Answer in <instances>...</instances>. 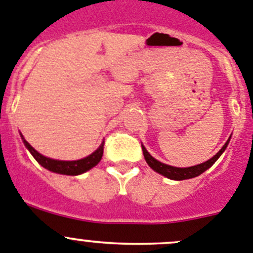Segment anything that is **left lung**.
Here are the masks:
<instances>
[{
  "mask_svg": "<svg viewBox=\"0 0 253 253\" xmlns=\"http://www.w3.org/2000/svg\"><path fill=\"white\" fill-rule=\"evenodd\" d=\"M228 142H230V138H228L227 142L223 145V147L216 153V155L210 159L209 161L204 162V164L196 165V166H191V167H186V169H181V167H173L169 166V165L162 164V162L157 161L156 159H153L152 156L147 152V150L145 148V146L142 145V152L143 156H145V160L147 162L148 166L153 169V171L159 172L160 174L162 176L167 177V178H171V180H176V181H182V180H188V178H193V177L200 176L201 173H204L206 169H209L214 162L218 160V157L225 152L226 147H227Z\"/></svg>",
  "mask_w": 253,
  "mask_h": 253,
  "instance_id": "obj_1",
  "label": "left lung"
}]
</instances>
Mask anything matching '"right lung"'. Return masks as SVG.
<instances>
[{
	"label": "right lung",
	"instance_id": "obj_1",
	"mask_svg": "<svg viewBox=\"0 0 253 253\" xmlns=\"http://www.w3.org/2000/svg\"><path fill=\"white\" fill-rule=\"evenodd\" d=\"M22 137L23 143H25L26 148L31 152V155L34 156L35 160L39 162L41 166H43L44 169H48V171L56 172V173L61 174H68V176H77V174H81L84 172L88 171L92 167H94L98 162L101 161L103 155V145H105V141L100 145V147L94 151L93 153H91L89 156L84 157V159L77 160V161H60V160H53L48 159L46 156L41 155L40 152H37L27 141L23 138V136L21 134Z\"/></svg>",
	"mask_w": 253,
	"mask_h": 253
}]
</instances>
